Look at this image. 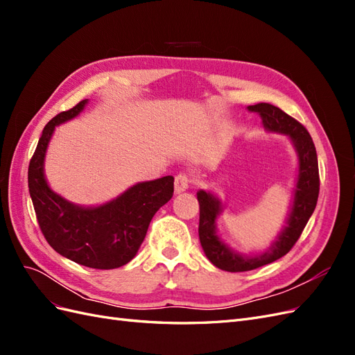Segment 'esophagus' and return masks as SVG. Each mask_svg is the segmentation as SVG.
I'll list each match as a JSON object with an SVG mask.
<instances>
[{"label":"esophagus","instance_id":"esophagus-1","mask_svg":"<svg viewBox=\"0 0 355 355\" xmlns=\"http://www.w3.org/2000/svg\"><path fill=\"white\" fill-rule=\"evenodd\" d=\"M191 179L187 175H178L175 178V192L176 194H180V192H185L189 188Z\"/></svg>","mask_w":355,"mask_h":355}]
</instances>
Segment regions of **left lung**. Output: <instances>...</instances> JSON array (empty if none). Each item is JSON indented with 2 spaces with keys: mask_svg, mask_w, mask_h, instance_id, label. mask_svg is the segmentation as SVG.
Returning <instances> with one entry per match:
<instances>
[{
  "mask_svg": "<svg viewBox=\"0 0 355 355\" xmlns=\"http://www.w3.org/2000/svg\"><path fill=\"white\" fill-rule=\"evenodd\" d=\"M247 110L261 116L266 132L284 135L290 139L297 157V176L283 230L278 232L277 239L268 249L253 254L234 250L228 243L219 237L218 218L223 210V204L210 191L200 189L197 192L200 202L198 235L201 247L214 266L228 272L256 270L288 253L302 234L311 214L314 213L320 191L317 153L306 128L295 118L270 103L250 105L247 106Z\"/></svg>",
  "mask_w": 355,
  "mask_h": 355,
  "instance_id": "1",
  "label": "left lung"
}]
</instances>
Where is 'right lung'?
<instances>
[{
  "instance_id": "obj_1",
  "label": "right lung",
  "mask_w": 355,
  "mask_h": 355,
  "mask_svg": "<svg viewBox=\"0 0 355 355\" xmlns=\"http://www.w3.org/2000/svg\"><path fill=\"white\" fill-rule=\"evenodd\" d=\"M89 99L50 120L28 168V187L40 228L59 254L96 270H114L130 262L144 243L149 223L173 197V176L137 182L99 206H80L47 184L44 161L56 127L78 116Z\"/></svg>"
}]
</instances>
